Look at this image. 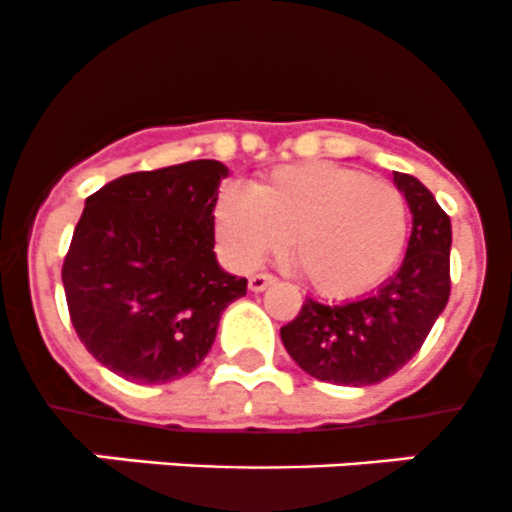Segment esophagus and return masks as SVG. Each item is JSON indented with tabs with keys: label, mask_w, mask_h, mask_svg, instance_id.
Returning <instances> with one entry per match:
<instances>
[{
	"label": "esophagus",
	"mask_w": 512,
	"mask_h": 512,
	"mask_svg": "<svg viewBox=\"0 0 512 512\" xmlns=\"http://www.w3.org/2000/svg\"><path fill=\"white\" fill-rule=\"evenodd\" d=\"M273 281H276V278H273L271 273H256V276L249 278V288L251 291H263V288L271 286Z\"/></svg>",
	"instance_id": "34e87169"
}]
</instances>
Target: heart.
Returning <instances> with one entry per match:
<instances>
[{"mask_svg":"<svg viewBox=\"0 0 512 512\" xmlns=\"http://www.w3.org/2000/svg\"><path fill=\"white\" fill-rule=\"evenodd\" d=\"M216 236L239 268L291 256L313 291L348 298L378 286L401 261L408 204L396 184L336 164L281 166L254 191L226 186Z\"/></svg>","mask_w":512,"mask_h":512,"instance_id":"heart-1","label":"heart"}]
</instances>
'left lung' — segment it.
<instances>
[{
    "label": "left lung",
    "instance_id": "1",
    "mask_svg": "<svg viewBox=\"0 0 512 512\" xmlns=\"http://www.w3.org/2000/svg\"><path fill=\"white\" fill-rule=\"evenodd\" d=\"M413 214L406 258L391 281L361 301L306 298L281 328L288 356L318 381L373 386L406 366L450 296V219L416 176L393 171Z\"/></svg>",
    "mask_w": 512,
    "mask_h": 512
}]
</instances>
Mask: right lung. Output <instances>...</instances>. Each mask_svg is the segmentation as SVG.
I'll return each mask as SVG.
<instances>
[{
	"instance_id": "1",
	"label": "right lung",
	"mask_w": 512,
	"mask_h": 512,
	"mask_svg": "<svg viewBox=\"0 0 512 512\" xmlns=\"http://www.w3.org/2000/svg\"><path fill=\"white\" fill-rule=\"evenodd\" d=\"M221 161L119 176L91 194L62 266L72 326L86 351L131 383L194 371L221 313L246 293L214 254Z\"/></svg>"
}]
</instances>
